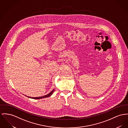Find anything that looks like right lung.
I'll return each instance as SVG.
<instances>
[{
    "label": "right lung",
    "mask_w": 128,
    "mask_h": 128,
    "mask_svg": "<svg viewBox=\"0 0 128 128\" xmlns=\"http://www.w3.org/2000/svg\"><path fill=\"white\" fill-rule=\"evenodd\" d=\"M54 89H53V90H52V91L50 92L49 94H46V95H45V96H39V97H30V96H28V98H34V99H35V100H37V99H41V98H48V97H50V96H51V95L52 94H53V93L54 92Z\"/></svg>",
    "instance_id": "right-lung-1"
}]
</instances>
